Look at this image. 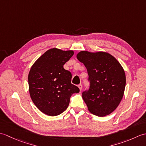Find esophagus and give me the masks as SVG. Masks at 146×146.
<instances>
[{"label":"esophagus","mask_w":146,"mask_h":146,"mask_svg":"<svg viewBox=\"0 0 146 146\" xmlns=\"http://www.w3.org/2000/svg\"><path fill=\"white\" fill-rule=\"evenodd\" d=\"M78 88H79V89H80V90L81 91L82 90V84H80V85H78Z\"/></svg>","instance_id":"34e87169"}]
</instances>
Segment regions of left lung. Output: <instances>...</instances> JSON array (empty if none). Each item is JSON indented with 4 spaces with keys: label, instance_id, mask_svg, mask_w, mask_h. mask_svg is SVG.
I'll return each mask as SVG.
<instances>
[{
    "label": "left lung",
    "instance_id": "8db88e82",
    "mask_svg": "<svg viewBox=\"0 0 146 146\" xmlns=\"http://www.w3.org/2000/svg\"><path fill=\"white\" fill-rule=\"evenodd\" d=\"M84 64L90 86L82 94L88 110L98 117L110 114L119 106L125 87V74L115 58L106 52L82 51L76 55Z\"/></svg>",
    "mask_w": 146,
    "mask_h": 146
}]
</instances>
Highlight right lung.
<instances>
[{
	"mask_svg": "<svg viewBox=\"0 0 146 146\" xmlns=\"http://www.w3.org/2000/svg\"><path fill=\"white\" fill-rule=\"evenodd\" d=\"M72 50L52 48L41 55L31 68L28 75L29 94L42 113L56 116L66 109L73 94L80 92L71 84V73L63 65L72 57Z\"/></svg>",
	"mask_w": 146,
	"mask_h": 146,
	"instance_id": "1",
	"label": "right lung"
}]
</instances>
